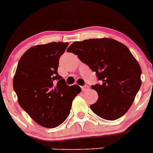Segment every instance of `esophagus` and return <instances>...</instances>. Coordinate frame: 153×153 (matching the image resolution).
Segmentation results:
<instances>
[{"label":"esophagus","mask_w":153,"mask_h":153,"mask_svg":"<svg viewBox=\"0 0 153 153\" xmlns=\"http://www.w3.org/2000/svg\"><path fill=\"white\" fill-rule=\"evenodd\" d=\"M89 89H90V87H89L87 85H84L81 87V90H82V91H87Z\"/></svg>","instance_id":"1"}]
</instances>
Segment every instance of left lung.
Wrapping results in <instances>:
<instances>
[{"instance_id":"8db88e82","label":"left lung","mask_w":153,"mask_h":153,"mask_svg":"<svg viewBox=\"0 0 153 153\" xmlns=\"http://www.w3.org/2000/svg\"><path fill=\"white\" fill-rule=\"evenodd\" d=\"M67 51L78 55L101 81L92 86L99 96L90 105L93 113L108 120L123 116L141 86V69L129 49L114 39L101 38L73 42Z\"/></svg>"}]
</instances>
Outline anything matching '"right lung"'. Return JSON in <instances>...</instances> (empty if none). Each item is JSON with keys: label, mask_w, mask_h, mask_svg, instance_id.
<instances>
[{"label": "right lung", "mask_w": 153, "mask_h": 153, "mask_svg": "<svg viewBox=\"0 0 153 153\" xmlns=\"http://www.w3.org/2000/svg\"><path fill=\"white\" fill-rule=\"evenodd\" d=\"M68 45L52 42L30 48L21 57L13 78L19 105L45 128H55L66 120L72 101L81 91L77 84H66L57 73L59 59Z\"/></svg>", "instance_id": "obj_1"}]
</instances>
